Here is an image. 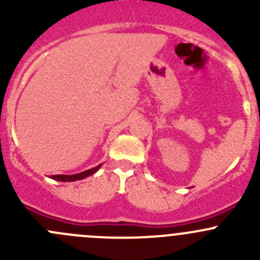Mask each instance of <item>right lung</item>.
<instances>
[{"label":"right lung","instance_id":"add662e5","mask_svg":"<svg viewBox=\"0 0 260 260\" xmlns=\"http://www.w3.org/2000/svg\"><path fill=\"white\" fill-rule=\"evenodd\" d=\"M102 165H99V166L96 167H93V169L90 170H86V171L84 172H80V174H77V175H54V176H51V179L56 180V181H62V182H67V181H77V180H83L85 179V177L90 176V175H93L94 172L98 171L99 169H101Z\"/></svg>","mask_w":260,"mask_h":260}]
</instances>
